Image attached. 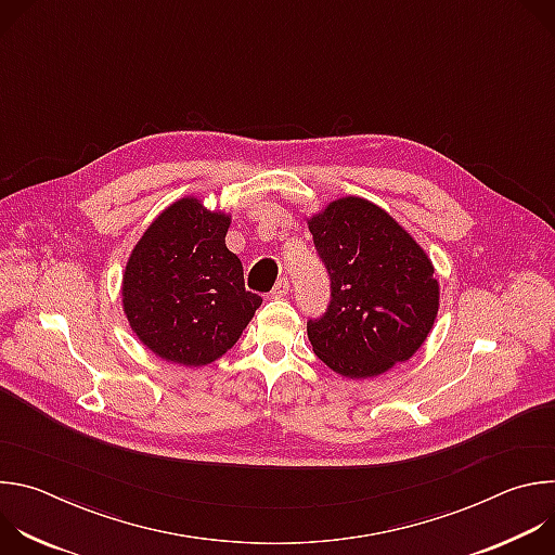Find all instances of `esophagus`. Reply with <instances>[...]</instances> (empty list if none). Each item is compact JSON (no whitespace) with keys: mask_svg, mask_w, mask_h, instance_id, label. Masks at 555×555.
I'll return each mask as SVG.
<instances>
[{"mask_svg":"<svg viewBox=\"0 0 555 555\" xmlns=\"http://www.w3.org/2000/svg\"><path fill=\"white\" fill-rule=\"evenodd\" d=\"M289 294V281L283 276L276 281L274 289H272V298H285Z\"/></svg>","mask_w":555,"mask_h":555,"instance_id":"esophagus-1","label":"esophagus"}]
</instances>
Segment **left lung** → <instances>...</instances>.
Segmentation results:
<instances>
[{
    "instance_id": "left-lung-1",
    "label": "left lung",
    "mask_w": 555,
    "mask_h": 555,
    "mask_svg": "<svg viewBox=\"0 0 555 555\" xmlns=\"http://www.w3.org/2000/svg\"><path fill=\"white\" fill-rule=\"evenodd\" d=\"M307 228L332 279L325 315L307 323L313 353L349 379L413 358L439 311L435 266L413 234L353 195L330 202Z\"/></svg>"
}]
</instances>
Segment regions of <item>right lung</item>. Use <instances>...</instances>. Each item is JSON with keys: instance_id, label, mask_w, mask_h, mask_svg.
I'll use <instances>...</instances> for the list:
<instances>
[{"instance_id": "1", "label": "right lung", "mask_w": 555, "mask_h": 555, "mask_svg": "<svg viewBox=\"0 0 555 555\" xmlns=\"http://www.w3.org/2000/svg\"><path fill=\"white\" fill-rule=\"evenodd\" d=\"M230 215L182 197L157 215L122 272V311L138 340L171 364L221 358L263 302L225 248Z\"/></svg>"}]
</instances>
